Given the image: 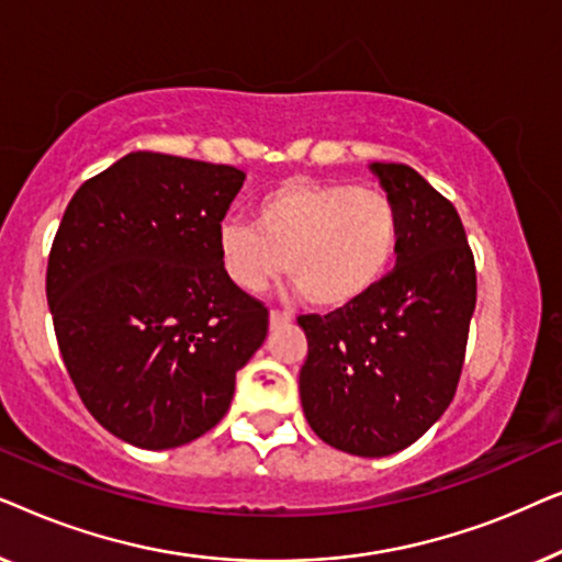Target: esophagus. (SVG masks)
<instances>
[{"mask_svg":"<svg viewBox=\"0 0 562 562\" xmlns=\"http://www.w3.org/2000/svg\"><path fill=\"white\" fill-rule=\"evenodd\" d=\"M268 322H271V327L289 325V322H291V314H286V312H279V310H271V314H268Z\"/></svg>","mask_w":562,"mask_h":562,"instance_id":"obj_1","label":"esophagus"}]
</instances>
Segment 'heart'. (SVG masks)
I'll return each mask as SVG.
<instances>
[{
    "mask_svg": "<svg viewBox=\"0 0 562 562\" xmlns=\"http://www.w3.org/2000/svg\"><path fill=\"white\" fill-rule=\"evenodd\" d=\"M402 245L394 199L348 181L289 179L256 204V225L227 220L217 229L222 271L250 294L289 268L314 310L363 302L386 279Z\"/></svg>",
    "mask_w": 562,
    "mask_h": 562,
    "instance_id": "1",
    "label": "heart"
}]
</instances>
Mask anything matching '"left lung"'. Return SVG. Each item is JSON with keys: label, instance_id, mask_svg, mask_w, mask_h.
I'll list each match as a JSON object with an SVG mask.
<instances>
[{"label": "left lung", "instance_id": "8db88e82", "mask_svg": "<svg viewBox=\"0 0 562 562\" xmlns=\"http://www.w3.org/2000/svg\"><path fill=\"white\" fill-rule=\"evenodd\" d=\"M402 220L396 266L363 302L299 317L304 417L322 442L386 458L456 396L475 310V263L456 206L404 164L368 166Z\"/></svg>", "mask_w": 562, "mask_h": 562}]
</instances>
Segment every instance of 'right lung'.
Segmentation results:
<instances>
[{
	"label": "right lung",
	"instance_id": "obj_1",
	"mask_svg": "<svg viewBox=\"0 0 562 562\" xmlns=\"http://www.w3.org/2000/svg\"><path fill=\"white\" fill-rule=\"evenodd\" d=\"M243 181L233 166L127 153L60 220L45 276L60 356L91 417L135 448L210 432L266 340L268 310L217 256Z\"/></svg>",
	"mask_w": 562,
	"mask_h": 562
}]
</instances>
